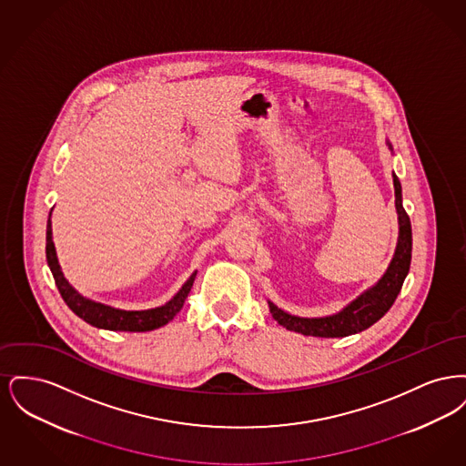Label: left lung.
Wrapping results in <instances>:
<instances>
[{
	"instance_id": "1",
	"label": "left lung",
	"mask_w": 466,
	"mask_h": 466,
	"mask_svg": "<svg viewBox=\"0 0 466 466\" xmlns=\"http://www.w3.org/2000/svg\"><path fill=\"white\" fill-rule=\"evenodd\" d=\"M386 143L393 152L391 143L390 141ZM393 187H395V208L399 215V241H397L395 255L390 266L379 278L376 285L360 293L355 300H351L339 312L330 316H319V318L295 316L278 308L274 302L267 300L272 318L281 327H285L291 332L312 335V337H348L372 327L393 306V302L399 297L401 285L409 274L410 258H412V228H410L409 215L405 213L401 204V185L395 173H393Z\"/></svg>"
}]
</instances>
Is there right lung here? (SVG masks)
Listing matches in <instances>:
<instances>
[{"label": "right lung", "mask_w": 466, "mask_h": 466, "mask_svg": "<svg viewBox=\"0 0 466 466\" xmlns=\"http://www.w3.org/2000/svg\"><path fill=\"white\" fill-rule=\"evenodd\" d=\"M45 251H46V264L52 270L57 289H59L63 300L66 302L67 308L92 327L103 329V330H115V332H150V330H156V329L164 327L166 323H169L183 308V302L188 297L192 285H194V279H196V274H198V270L192 272V276L185 281V285L179 289L177 295L160 308L145 310L116 309V308H111L106 304L90 300L67 283L61 266H59V260H57L56 246L52 241L50 217L46 222Z\"/></svg>", "instance_id": "add662e5"}]
</instances>
